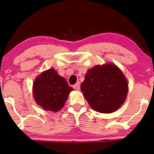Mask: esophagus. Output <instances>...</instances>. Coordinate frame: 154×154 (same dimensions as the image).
I'll list each match as a JSON object with an SVG mask.
<instances>
[{"mask_svg":"<svg viewBox=\"0 0 154 154\" xmlns=\"http://www.w3.org/2000/svg\"><path fill=\"white\" fill-rule=\"evenodd\" d=\"M73 88L75 90H79V89H80V83L77 82L75 85L73 86Z\"/></svg>","mask_w":154,"mask_h":154,"instance_id":"34e87169","label":"esophagus"}]
</instances>
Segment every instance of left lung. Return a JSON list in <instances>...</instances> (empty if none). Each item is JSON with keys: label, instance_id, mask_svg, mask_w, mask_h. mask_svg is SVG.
<instances>
[{"label": "left lung", "instance_id": "1", "mask_svg": "<svg viewBox=\"0 0 154 154\" xmlns=\"http://www.w3.org/2000/svg\"><path fill=\"white\" fill-rule=\"evenodd\" d=\"M81 90L93 109L110 113L123 104L128 85L122 72L116 65L108 64L89 69Z\"/></svg>", "mask_w": 154, "mask_h": 154}]
</instances>
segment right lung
<instances>
[{
  "instance_id": "obj_1",
  "label": "right lung",
  "mask_w": 154,
  "mask_h": 154,
  "mask_svg": "<svg viewBox=\"0 0 154 154\" xmlns=\"http://www.w3.org/2000/svg\"><path fill=\"white\" fill-rule=\"evenodd\" d=\"M72 88L66 79L54 69L43 72L36 79L33 86L34 98L38 105L46 110L58 111L65 105Z\"/></svg>"
}]
</instances>
